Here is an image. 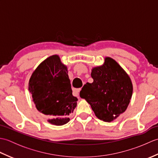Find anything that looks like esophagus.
<instances>
[{
    "label": "esophagus",
    "instance_id": "obj_1",
    "mask_svg": "<svg viewBox=\"0 0 158 158\" xmlns=\"http://www.w3.org/2000/svg\"><path fill=\"white\" fill-rule=\"evenodd\" d=\"M81 91V88H77V89H73V95L77 96L79 95V92Z\"/></svg>",
    "mask_w": 158,
    "mask_h": 158
}]
</instances>
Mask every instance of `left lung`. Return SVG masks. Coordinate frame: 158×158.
<instances>
[{"mask_svg":"<svg viewBox=\"0 0 158 158\" xmlns=\"http://www.w3.org/2000/svg\"><path fill=\"white\" fill-rule=\"evenodd\" d=\"M91 76L93 83L83 85L80 97L89 104L98 119L112 122L125 112L130 102L133 87L130 77L109 57L102 66L92 69Z\"/></svg>","mask_w":158,"mask_h":158,"instance_id":"1","label":"left lung"}]
</instances>
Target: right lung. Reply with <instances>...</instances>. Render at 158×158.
<instances>
[{
    "mask_svg": "<svg viewBox=\"0 0 158 158\" xmlns=\"http://www.w3.org/2000/svg\"><path fill=\"white\" fill-rule=\"evenodd\" d=\"M28 89L36 109L50 118L48 122L62 126L69 122L78 99L73 96L67 67L58 55L38 66L29 80Z\"/></svg>",
    "mask_w": 158,
    "mask_h": 158,
    "instance_id": "1",
    "label": "right lung"
}]
</instances>
